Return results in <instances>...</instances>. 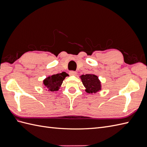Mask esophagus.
<instances>
[{
  "label": "esophagus",
  "instance_id": "esophagus-1",
  "mask_svg": "<svg viewBox=\"0 0 147 147\" xmlns=\"http://www.w3.org/2000/svg\"><path fill=\"white\" fill-rule=\"evenodd\" d=\"M70 75H77V72H75V71H70L69 72Z\"/></svg>",
  "mask_w": 147,
  "mask_h": 147
}]
</instances>
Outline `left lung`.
Wrapping results in <instances>:
<instances>
[{
  "instance_id": "8db88e82",
  "label": "left lung",
  "mask_w": 147,
  "mask_h": 147,
  "mask_svg": "<svg viewBox=\"0 0 147 147\" xmlns=\"http://www.w3.org/2000/svg\"><path fill=\"white\" fill-rule=\"evenodd\" d=\"M85 91L88 94H96L102 90L101 82L97 75L93 74L82 75L80 76Z\"/></svg>"
}]
</instances>
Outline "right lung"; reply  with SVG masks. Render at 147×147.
Listing matches in <instances>:
<instances>
[{"label": "right lung", "instance_id": "add662e5", "mask_svg": "<svg viewBox=\"0 0 147 147\" xmlns=\"http://www.w3.org/2000/svg\"><path fill=\"white\" fill-rule=\"evenodd\" d=\"M67 76L68 74L65 72L50 75L43 80V87L48 91L56 92L59 90L63 80Z\"/></svg>", "mask_w": 147, "mask_h": 147}]
</instances>
